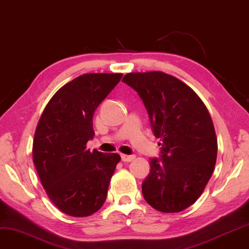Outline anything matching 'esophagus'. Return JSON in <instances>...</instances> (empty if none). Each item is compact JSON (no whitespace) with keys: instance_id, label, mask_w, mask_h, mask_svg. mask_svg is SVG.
I'll use <instances>...</instances> for the list:
<instances>
[{"instance_id":"1","label":"esophagus","mask_w":249,"mask_h":249,"mask_svg":"<svg viewBox=\"0 0 249 249\" xmlns=\"http://www.w3.org/2000/svg\"><path fill=\"white\" fill-rule=\"evenodd\" d=\"M123 162H131L135 159V155H121Z\"/></svg>"}]
</instances>
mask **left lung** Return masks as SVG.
I'll return each mask as SVG.
<instances>
[{
    "label": "left lung",
    "mask_w": 249,
    "mask_h": 249,
    "mask_svg": "<svg viewBox=\"0 0 249 249\" xmlns=\"http://www.w3.org/2000/svg\"><path fill=\"white\" fill-rule=\"evenodd\" d=\"M148 112L161 142V156L150 159L142 195L153 208L179 213L200 197L216 164L217 138L204 103L192 88L160 71L123 78Z\"/></svg>",
    "instance_id": "left-lung-1"
}]
</instances>
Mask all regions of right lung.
Wrapping results in <instances>:
<instances>
[{"label": "right lung", "instance_id": "1", "mask_svg": "<svg viewBox=\"0 0 249 249\" xmlns=\"http://www.w3.org/2000/svg\"><path fill=\"white\" fill-rule=\"evenodd\" d=\"M122 73H86L59 88L41 115L33 140V162L47 195L73 217L96 213L105 203L118 154L86 148L94 138L97 107Z\"/></svg>", "mask_w": 249, "mask_h": 249}]
</instances>
